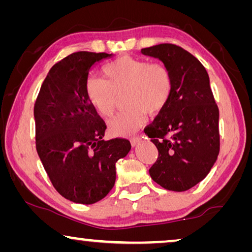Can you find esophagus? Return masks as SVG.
I'll list each match as a JSON object with an SVG mask.
<instances>
[{
  "label": "esophagus",
  "instance_id": "1",
  "mask_svg": "<svg viewBox=\"0 0 252 252\" xmlns=\"http://www.w3.org/2000/svg\"><path fill=\"white\" fill-rule=\"evenodd\" d=\"M140 141H141V138H140V136H134V138L131 139V144L132 146H136Z\"/></svg>",
  "mask_w": 252,
  "mask_h": 252
}]
</instances>
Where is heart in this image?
Instances as JSON below:
<instances>
[{"label": "heart", "instance_id": "heart-1", "mask_svg": "<svg viewBox=\"0 0 252 252\" xmlns=\"http://www.w3.org/2000/svg\"><path fill=\"white\" fill-rule=\"evenodd\" d=\"M104 79H90L87 95L102 116L116 109L118 97L125 93L129 105L109 120V130L116 135H130L141 126L147 112L159 113L170 100L173 79L163 63L123 55L103 67Z\"/></svg>", "mask_w": 252, "mask_h": 252}]
</instances>
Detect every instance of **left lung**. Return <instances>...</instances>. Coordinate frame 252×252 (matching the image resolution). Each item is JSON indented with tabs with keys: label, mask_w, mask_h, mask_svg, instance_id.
<instances>
[{
	"label": "left lung",
	"mask_w": 252,
	"mask_h": 252,
	"mask_svg": "<svg viewBox=\"0 0 252 252\" xmlns=\"http://www.w3.org/2000/svg\"><path fill=\"white\" fill-rule=\"evenodd\" d=\"M141 53L163 62L173 79L167 105L144 129L159 152L149 172L162 188L181 192L202 181L218 158V105L206 69L188 51L163 43Z\"/></svg>",
	"instance_id": "8db88e82"
}]
</instances>
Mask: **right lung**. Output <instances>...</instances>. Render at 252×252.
<instances>
[{
    "label": "right lung",
    "instance_id": "add662e5",
    "mask_svg": "<svg viewBox=\"0 0 252 252\" xmlns=\"http://www.w3.org/2000/svg\"><path fill=\"white\" fill-rule=\"evenodd\" d=\"M112 54L72 53L51 67L34 104L35 144L55 190L75 203L92 204L116 182V163L129 140L104 141L106 126L87 95L90 67Z\"/></svg>",
    "mask_w": 252,
    "mask_h": 252
}]
</instances>
